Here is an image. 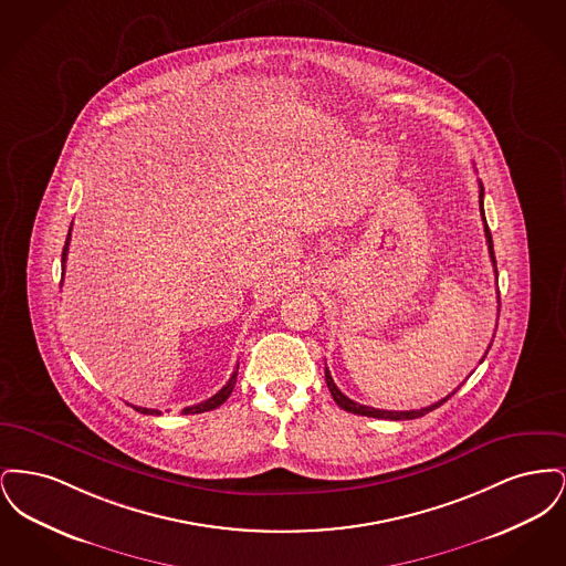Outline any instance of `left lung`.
Wrapping results in <instances>:
<instances>
[{
	"label": "left lung",
	"instance_id": "1",
	"mask_svg": "<svg viewBox=\"0 0 566 566\" xmlns=\"http://www.w3.org/2000/svg\"><path fill=\"white\" fill-rule=\"evenodd\" d=\"M480 212H482V220H484V231H485V242H488V252H490V259H492V265H494V273H496V277H499V271H496V259H494V248H492V235H490V229H488V222H485L484 214V187H482V182H480ZM492 346V344H490ZM485 358V356H484ZM482 358V360H484ZM324 377H326V386H328V390H331V395H333V399H335V403L339 405L342 409H346V411H352V413H356V416H367V418H381V420H413V418H420V416H427L429 411L432 409H437V407H441V405L446 403L450 397H454L458 392H450L446 399H441V401H437V403L429 405V407H422V409H411V411H390V409H376V407H367V405L356 403V401H352L348 399L337 386H335V381H333V377H331V371L324 367Z\"/></svg>",
	"mask_w": 566,
	"mask_h": 566
}]
</instances>
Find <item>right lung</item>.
Segmentation results:
<instances>
[{"label":"right lung","mask_w":566,"mask_h":566,"mask_svg":"<svg viewBox=\"0 0 566 566\" xmlns=\"http://www.w3.org/2000/svg\"><path fill=\"white\" fill-rule=\"evenodd\" d=\"M70 238H72V227H70V233H67V240H65V245H63V254H61V265H63V273H65V261H67V248H70ZM63 273H61V282H63ZM238 369H240V365H238ZM235 381H238V371H233V376L229 377V381L216 392L214 397H210L208 401H201V403L190 405V407H185L182 409V413H203V411H210V409H216V407H220V405L224 403L227 399H229V395L233 392V388H235ZM135 411H139V413H146V416H161V411L159 409H148V407H135L132 405Z\"/></svg>","instance_id":"right-lung-1"}]
</instances>
